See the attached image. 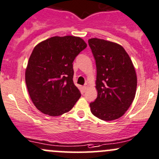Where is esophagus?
I'll return each mask as SVG.
<instances>
[{
  "mask_svg": "<svg viewBox=\"0 0 159 159\" xmlns=\"http://www.w3.org/2000/svg\"><path fill=\"white\" fill-rule=\"evenodd\" d=\"M88 84H85L84 86H83V89H84V91H86V90L88 89Z\"/></svg>",
  "mask_w": 159,
  "mask_h": 159,
  "instance_id": "esophagus-1",
  "label": "esophagus"
}]
</instances>
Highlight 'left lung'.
<instances>
[{
	"label": "left lung",
	"instance_id": "1",
	"mask_svg": "<svg viewBox=\"0 0 159 159\" xmlns=\"http://www.w3.org/2000/svg\"><path fill=\"white\" fill-rule=\"evenodd\" d=\"M97 68L98 97L90 103L96 117L111 121L121 117L136 95L137 78L129 56L123 46L104 39L88 40Z\"/></svg>",
	"mask_w": 159,
	"mask_h": 159
}]
</instances>
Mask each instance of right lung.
<instances>
[{"label":"right lung","instance_id":"obj_1","mask_svg":"<svg viewBox=\"0 0 159 159\" xmlns=\"http://www.w3.org/2000/svg\"><path fill=\"white\" fill-rule=\"evenodd\" d=\"M87 47L80 37L54 36L39 43L29 58L25 79L32 101L39 111L60 116L81 97L73 82V61Z\"/></svg>","mask_w":159,"mask_h":159}]
</instances>
